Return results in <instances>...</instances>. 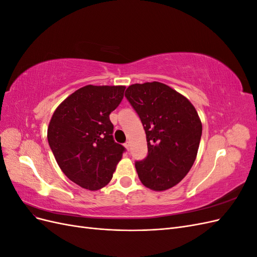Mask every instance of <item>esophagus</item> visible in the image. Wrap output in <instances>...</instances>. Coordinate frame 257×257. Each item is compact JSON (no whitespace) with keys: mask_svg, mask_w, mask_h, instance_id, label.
<instances>
[{"mask_svg":"<svg viewBox=\"0 0 257 257\" xmlns=\"http://www.w3.org/2000/svg\"><path fill=\"white\" fill-rule=\"evenodd\" d=\"M124 147L126 148V150H130V147H131V143L130 142H126L125 144H124Z\"/></svg>","mask_w":257,"mask_h":257,"instance_id":"34e87169","label":"esophagus"}]
</instances>
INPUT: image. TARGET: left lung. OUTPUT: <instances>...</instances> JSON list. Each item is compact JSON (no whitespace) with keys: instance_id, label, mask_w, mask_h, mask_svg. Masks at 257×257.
Returning a JSON list of instances; mask_svg holds the SVG:
<instances>
[{"instance_id":"1","label":"left lung","mask_w":257,"mask_h":257,"mask_svg":"<svg viewBox=\"0 0 257 257\" xmlns=\"http://www.w3.org/2000/svg\"><path fill=\"white\" fill-rule=\"evenodd\" d=\"M125 97L144 125L148 155L135 163L142 183L152 191L177 185L197 157L203 125L181 93L159 81L131 84Z\"/></svg>"}]
</instances>
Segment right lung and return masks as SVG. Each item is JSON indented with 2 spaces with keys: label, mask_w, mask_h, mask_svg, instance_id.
I'll return each instance as SVG.
<instances>
[{
  "label": "right lung",
  "mask_w": 257,
  "mask_h": 257,
  "mask_svg": "<svg viewBox=\"0 0 257 257\" xmlns=\"http://www.w3.org/2000/svg\"><path fill=\"white\" fill-rule=\"evenodd\" d=\"M124 90V85H84L51 116L47 138L52 153L64 175L83 189L96 191L109 183L125 150L114 143L109 119Z\"/></svg>",
  "instance_id": "1"
}]
</instances>
